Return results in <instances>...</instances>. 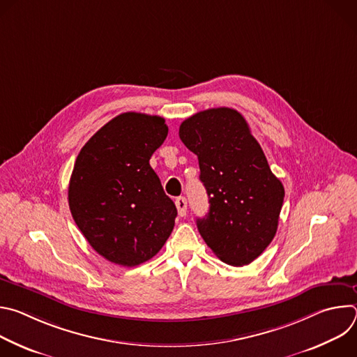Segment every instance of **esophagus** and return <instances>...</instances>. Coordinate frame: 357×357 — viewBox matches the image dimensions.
Returning <instances> with one entry per match:
<instances>
[{"label":"esophagus","mask_w":357,"mask_h":357,"mask_svg":"<svg viewBox=\"0 0 357 357\" xmlns=\"http://www.w3.org/2000/svg\"><path fill=\"white\" fill-rule=\"evenodd\" d=\"M175 205H176V209H178V213L181 218H183L186 215V209H188V202L183 196H179L176 197L175 200Z\"/></svg>","instance_id":"esophagus-1"}]
</instances>
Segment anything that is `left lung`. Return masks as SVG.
I'll return each instance as SVG.
<instances>
[{"instance_id": "1", "label": "left lung", "mask_w": 357, "mask_h": 357, "mask_svg": "<svg viewBox=\"0 0 357 357\" xmlns=\"http://www.w3.org/2000/svg\"><path fill=\"white\" fill-rule=\"evenodd\" d=\"M179 138L197 155L209 213L196 220L211 250L226 264L245 266L273 241L284 202V186L244 117L229 107L186 119Z\"/></svg>"}]
</instances>
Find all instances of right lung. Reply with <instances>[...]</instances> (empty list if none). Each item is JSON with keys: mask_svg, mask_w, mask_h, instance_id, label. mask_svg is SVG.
<instances>
[{"mask_svg": "<svg viewBox=\"0 0 357 357\" xmlns=\"http://www.w3.org/2000/svg\"><path fill=\"white\" fill-rule=\"evenodd\" d=\"M168 135L165 120L123 113L80 149L69 182V208L89 244L106 260L134 267L171 236L178 215L149 158Z\"/></svg>", "mask_w": 357, "mask_h": 357, "instance_id": "obj_1", "label": "right lung"}]
</instances>
